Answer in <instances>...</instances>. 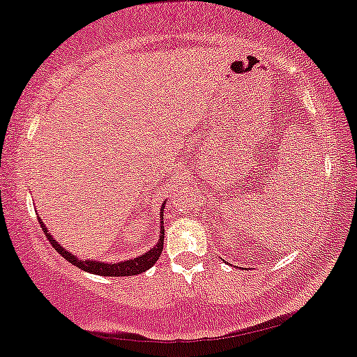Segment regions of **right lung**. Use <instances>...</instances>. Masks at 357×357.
Instances as JSON below:
<instances>
[{"label": "right lung", "instance_id": "obj_1", "mask_svg": "<svg viewBox=\"0 0 357 357\" xmlns=\"http://www.w3.org/2000/svg\"><path fill=\"white\" fill-rule=\"evenodd\" d=\"M165 209V206L161 208V211ZM41 227L43 231H45V234L48 236L51 246H53L56 251L61 255L64 259L70 261L71 264L78 266L79 269H83L86 273H93V274H100V276H136V274L139 273H144L146 269H149L151 266L156 263L158 259H160L161 256V251H162V241H165V226H162V221H161V236L160 239H158V244L154 248L149 249L148 252L139 257H135V259H130V261H124V263H118V264H105V263H96V261H79L78 257L70 255V252L66 251V249L59 246L58 243L54 241L53 238H51L48 229H46V226L41 222Z\"/></svg>", "mask_w": 357, "mask_h": 357}]
</instances>
